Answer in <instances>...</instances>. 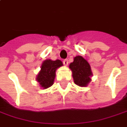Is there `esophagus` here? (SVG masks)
Listing matches in <instances>:
<instances>
[{"label":"esophagus","mask_w":127,"mask_h":127,"mask_svg":"<svg viewBox=\"0 0 127 127\" xmlns=\"http://www.w3.org/2000/svg\"><path fill=\"white\" fill-rule=\"evenodd\" d=\"M63 64H64V65H65V66H67V65H68V64H69L68 60H67V59H65V60H64Z\"/></svg>","instance_id":"obj_1"}]
</instances>
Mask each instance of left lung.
Returning <instances> with one entry per match:
<instances>
[{
	"label": "left lung",
	"mask_w": 127,
	"mask_h": 127,
	"mask_svg": "<svg viewBox=\"0 0 127 127\" xmlns=\"http://www.w3.org/2000/svg\"><path fill=\"white\" fill-rule=\"evenodd\" d=\"M69 66L72 72L74 83L82 87L88 86L91 81L93 73L87 61L81 56H77L73 58V61Z\"/></svg>",
	"instance_id": "1"
}]
</instances>
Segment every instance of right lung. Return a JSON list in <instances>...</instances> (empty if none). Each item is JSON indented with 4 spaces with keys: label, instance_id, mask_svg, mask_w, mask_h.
Listing matches in <instances>:
<instances>
[{
    "label": "right lung",
    "instance_id": "right-lung-1",
    "mask_svg": "<svg viewBox=\"0 0 127 127\" xmlns=\"http://www.w3.org/2000/svg\"><path fill=\"white\" fill-rule=\"evenodd\" d=\"M63 65L60 60L52 61L47 59L42 62L40 71L36 76V81L38 82L40 87L43 89L50 87L54 82L56 70Z\"/></svg>",
    "mask_w": 127,
    "mask_h": 127
}]
</instances>
